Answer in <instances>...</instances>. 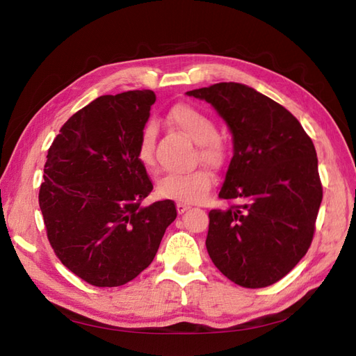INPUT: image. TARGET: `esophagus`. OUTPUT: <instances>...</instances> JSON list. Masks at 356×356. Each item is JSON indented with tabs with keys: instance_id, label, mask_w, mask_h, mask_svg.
<instances>
[{
	"instance_id": "esophagus-1",
	"label": "esophagus",
	"mask_w": 356,
	"mask_h": 356,
	"mask_svg": "<svg viewBox=\"0 0 356 356\" xmlns=\"http://www.w3.org/2000/svg\"><path fill=\"white\" fill-rule=\"evenodd\" d=\"M188 209H191V205H187L184 202H177V210H178L179 215H183V213L187 211Z\"/></svg>"
}]
</instances>
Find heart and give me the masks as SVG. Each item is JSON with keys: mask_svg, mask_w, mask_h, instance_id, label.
I'll return each mask as SVG.
<instances>
[{"mask_svg": "<svg viewBox=\"0 0 356 356\" xmlns=\"http://www.w3.org/2000/svg\"><path fill=\"white\" fill-rule=\"evenodd\" d=\"M169 120L198 143V155L202 161L213 165L222 161L225 154L224 141L216 134V123L201 108L188 104L175 105L170 109ZM136 156L146 170L154 169L155 129L152 124H147L141 131ZM211 183L210 172L204 168L187 173H165L156 181V193L168 200L201 202L209 195Z\"/></svg>", "mask_w": 356, "mask_h": 356, "instance_id": "obj_1", "label": "heart"}]
</instances>
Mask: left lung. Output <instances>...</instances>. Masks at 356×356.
Masks as SVG:
<instances>
[{"instance_id": "8db88e82", "label": "left lung", "mask_w": 356, "mask_h": 356, "mask_svg": "<svg viewBox=\"0 0 356 356\" xmlns=\"http://www.w3.org/2000/svg\"><path fill=\"white\" fill-rule=\"evenodd\" d=\"M215 106L230 126L234 154L209 213L205 245L225 277L265 288L309 250L323 200L317 152L286 108L247 85L220 82L187 92Z\"/></svg>"}]
</instances>
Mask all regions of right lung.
I'll return each mask as SVG.
<instances>
[{
    "label": "right lung",
    "instance_id": "1",
    "mask_svg": "<svg viewBox=\"0 0 356 356\" xmlns=\"http://www.w3.org/2000/svg\"><path fill=\"white\" fill-rule=\"evenodd\" d=\"M151 90L100 96L62 126L39 188L47 238L71 273L99 288L122 286L152 264L175 202H141L154 184L137 161Z\"/></svg>",
    "mask_w": 356,
    "mask_h": 356
}]
</instances>
